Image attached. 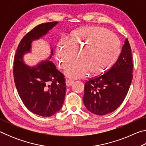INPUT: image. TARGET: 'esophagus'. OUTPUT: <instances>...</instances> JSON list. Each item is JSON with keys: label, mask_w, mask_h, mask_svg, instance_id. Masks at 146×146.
<instances>
[{"label": "esophagus", "mask_w": 146, "mask_h": 146, "mask_svg": "<svg viewBox=\"0 0 146 146\" xmlns=\"http://www.w3.org/2000/svg\"><path fill=\"white\" fill-rule=\"evenodd\" d=\"M74 83V80L72 79H67L66 80V86H70L73 84Z\"/></svg>", "instance_id": "34e87169"}]
</instances>
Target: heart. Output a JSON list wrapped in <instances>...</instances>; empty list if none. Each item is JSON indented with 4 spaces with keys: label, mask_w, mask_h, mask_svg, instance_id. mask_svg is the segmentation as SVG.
Returning <instances> with one entry per match:
<instances>
[{
    "label": "heart",
    "mask_w": 146,
    "mask_h": 146,
    "mask_svg": "<svg viewBox=\"0 0 146 146\" xmlns=\"http://www.w3.org/2000/svg\"><path fill=\"white\" fill-rule=\"evenodd\" d=\"M66 71L71 77L78 78L90 71L100 73L110 68L120 53V43L108 29L97 26L84 27L73 33L70 41L61 39L56 51L59 66L65 68L76 57Z\"/></svg>",
    "instance_id": "b5f03b06"
}]
</instances>
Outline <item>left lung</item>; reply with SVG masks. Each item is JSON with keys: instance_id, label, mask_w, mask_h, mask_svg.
Instances as JSON below:
<instances>
[{"instance_id": "1", "label": "left lung", "mask_w": 146, "mask_h": 146, "mask_svg": "<svg viewBox=\"0 0 146 146\" xmlns=\"http://www.w3.org/2000/svg\"><path fill=\"white\" fill-rule=\"evenodd\" d=\"M131 48L127 38L117 61L107 73L86 80L83 101L93 114L104 115L114 111L122 104L133 79Z\"/></svg>"}]
</instances>
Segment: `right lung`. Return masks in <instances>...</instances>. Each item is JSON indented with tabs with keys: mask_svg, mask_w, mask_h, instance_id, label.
<instances>
[{
	"mask_svg": "<svg viewBox=\"0 0 146 146\" xmlns=\"http://www.w3.org/2000/svg\"><path fill=\"white\" fill-rule=\"evenodd\" d=\"M56 24L49 22L32 29L20 42L14 57V82L19 97L30 111L42 117L52 116L62 107L66 91L65 76L51 61L44 62L36 68L28 67L23 55L30 50L32 40L47 33Z\"/></svg>",
	"mask_w": 146,
	"mask_h": 146,
	"instance_id": "add662e5",
	"label": "right lung"
}]
</instances>
